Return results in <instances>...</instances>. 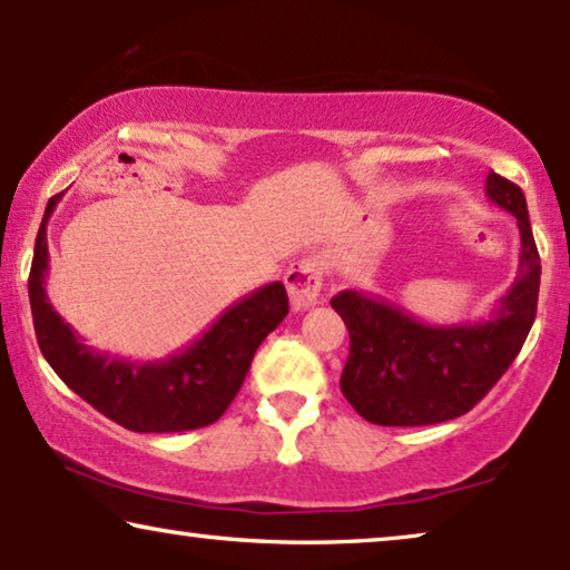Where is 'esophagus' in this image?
I'll list each match as a JSON object with an SVG mask.
<instances>
[{"instance_id": "1", "label": "esophagus", "mask_w": 570, "mask_h": 570, "mask_svg": "<svg viewBox=\"0 0 570 570\" xmlns=\"http://www.w3.org/2000/svg\"><path fill=\"white\" fill-rule=\"evenodd\" d=\"M322 264L311 256H303V259L293 262L285 272V285L287 293H291V303L295 311H306L314 306L322 295Z\"/></svg>"}]
</instances>
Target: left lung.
Segmentation results:
<instances>
[{
    "mask_svg": "<svg viewBox=\"0 0 570 570\" xmlns=\"http://www.w3.org/2000/svg\"><path fill=\"white\" fill-rule=\"evenodd\" d=\"M485 194L519 223V269L482 322L428 324L381 295L342 291L332 298L350 332L340 386L368 423L435 425L470 412L509 371L534 324L540 254L524 191L490 170Z\"/></svg>",
    "mask_w": 570,
    "mask_h": 570,
    "instance_id": "1",
    "label": "left lung"
}]
</instances>
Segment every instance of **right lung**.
I'll return each mask as SVG.
<instances>
[{"label":"right lung","instance_id":"right-lung-1","mask_svg":"<svg viewBox=\"0 0 570 570\" xmlns=\"http://www.w3.org/2000/svg\"><path fill=\"white\" fill-rule=\"evenodd\" d=\"M59 197L46 205L36 236L28 295L38 347L57 376L108 420L135 433H178L215 423L236 400L256 347L287 316L283 283L248 293L217 316L189 347L166 361H127L85 345L46 295L49 240L46 223Z\"/></svg>","mask_w":570,"mask_h":570}]
</instances>
